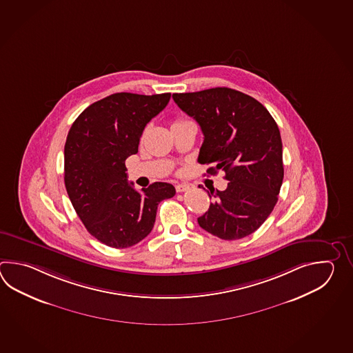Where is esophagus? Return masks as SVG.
I'll return each instance as SVG.
<instances>
[{
	"mask_svg": "<svg viewBox=\"0 0 353 353\" xmlns=\"http://www.w3.org/2000/svg\"><path fill=\"white\" fill-rule=\"evenodd\" d=\"M175 189H176L178 193H183V192H187L188 189H189V185L188 184H178Z\"/></svg>",
	"mask_w": 353,
	"mask_h": 353,
	"instance_id": "1",
	"label": "esophagus"
}]
</instances>
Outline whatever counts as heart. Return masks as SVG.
<instances>
[{
    "label": "heart",
    "mask_w": 353,
    "mask_h": 353,
    "mask_svg": "<svg viewBox=\"0 0 353 353\" xmlns=\"http://www.w3.org/2000/svg\"><path fill=\"white\" fill-rule=\"evenodd\" d=\"M181 122H185V121L176 120V121H175V122H174L173 125H176V123H181Z\"/></svg>",
    "instance_id": "obj_1"
}]
</instances>
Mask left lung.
Masks as SVG:
<instances>
[{
	"label": "left lung",
	"mask_w": 353,
	"mask_h": 353,
	"mask_svg": "<svg viewBox=\"0 0 353 353\" xmlns=\"http://www.w3.org/2000/svg\"><path fill=\"white\" fill-rule=\"evenodd\" d=\"M173 99L202 128L198 161L213 164L208 174L223 170L230 181L225 190H210L214 202L198 223L222 240L255 232L278 202L284 178L276 122L255 98L227 87L174 93Z\"/></svg>",
	"instance_id": "1"
}]
</instances>
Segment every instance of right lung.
Returning <instances> with one entry per match:
<instances>
[{
  "label": "right lung",
  "instance_id": "obj_1",
  "mask_svg": "<svg viewBox=\"0 0 353 353\" xmlns=\"http://www.w3.org/2000/svg\"><path fill=\"white\" fill-rule=\"evenodd\" d=\"M170 93H114L92 103L69 130L64 183L87 231L113 248H126L151 232L159 203L175 195L157 181L137 192L128 181L125 160L139 151L143 128L165 108Z\"/></svg>",
  "mask_w": 353,
  "mask_h": 353
}]
</instances>
